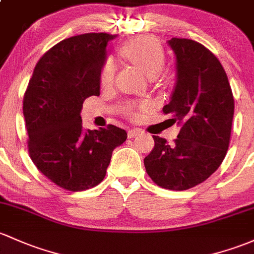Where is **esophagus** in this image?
Wrapping results in <instances>:
<instances>
[{"label":"esophagus","mask_w":254,"mask_h":254,"mask_svg":"<svg viewBox=\"0 0 254 254\" xmlns=\"http://www.w3.org/2000/svg\"><path fill=\"white\" fill-rule=\"evenodd\" d=\"M127 134H128V138H134L141 134V130L138 129V128H133V129L128 130Z\"/></svg>","instance_id":"esophagus-1"}]
</instances>
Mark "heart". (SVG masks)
I'll use <instances>...</instances> for the list:
<instances>
[{"label": "heart", "instance_id": "obj_1", "mask_svg": "<svg viewBox=\"0 0 254 254\" xmlns=\"http://www.w3.org/2000/svg\"><path fill=\"white\" fill-rule=\"evenodd\" d=\"M120 53L124 58L133 64L138 65L146 75L155 76L162 70L165 65V51L156 40L149 36H137L128 40L120 47ZM116 65L113 59H106L100 69L99 81L102 86H109L114 80ZM148 104H128L125 111L129 116L137 117L139 111L146 110Z\"/></svg>", "mask_w": 254, "mask_h": 254}]
</instances>
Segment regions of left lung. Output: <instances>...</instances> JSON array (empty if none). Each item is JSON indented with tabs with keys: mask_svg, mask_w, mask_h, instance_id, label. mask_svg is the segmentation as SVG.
<instances>
[{
	"mask_svg": "<svg viewBox=\"0 0 254 254\" xmlns=\"http://www.w3.org/2000/svg\"><path fill=\"white\" fill-rule=\"evenodd\" d=\"M177 84L162 111L182 125L168 144L152 135L155 145L144 159L155 184L168 190H188L202 183L222 165L231 137L233 92L224 67L211 51L196 41L173 39Z\"/></svg>",
	"mask_w": 254,
	"mask_h": 254,
	"instance_id": "8db88e82",
	"label": "left lung"
}]
</instances>
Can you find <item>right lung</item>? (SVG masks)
<instances>
[{
  "label": "right lung",
  "instance_id": "obj_1",
  "mask_svg": "<svg viewBox=\"0 0 254 254\" xmlns=\"http://www.w3.org/2000/svg\"><path fill=\"white\" fill-rule=\"evenodd\" d=\"M116 35L89 32L69 37L37 62L24 94L28 151L46 178L69 191L91 189L104 179L111 154L127 139L125 129L84 130V100L99 95L105 48Z\"/></svg>",
  "mask_w": 254,
  "mask_h": 254
}]
</instances>
